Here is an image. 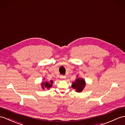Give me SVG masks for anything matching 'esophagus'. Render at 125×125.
Wrapping results in <instances>:
<instances>
[{"mask_svg":"<svg viewBox=\"0 0 125 125\" xmlns=\"http://www.w3.org/2000/svg\"><path fill=\"white\" fill-rule=\"evenodd\" d=\"M65 78H66V77H65V76H63V75H61V76H60V78H61V79H65Z\"/></svg>","mask_w":125,"mask_h":125,"instance_id":"34e87169","label":"esophagus"}]
</instances>
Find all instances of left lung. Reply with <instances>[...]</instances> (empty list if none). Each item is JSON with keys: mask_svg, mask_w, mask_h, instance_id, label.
<instances>
[{"mask_svg": "<svg viewBox=\"0 0 125 125\" xmlns=\"http://www.w3.org/2000/svg\"><path fill=\"white\" fill-rule=\"evenodd\" d=\"M86 85L85 81L83 78H78L76 80L72 83V87L76 89L77 92H81L83 91Z\"/></svg>", "mask_w": 125, "mask_h": 125, "instance_id": "1", "label": "left lung"}]
</instances>
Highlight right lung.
<instances>
[{
    "mask_svg": "<svg viewBox=\"0 0 125 125\" xmlns=\"http://www.w3.org/2000/svg\"><path fill=\"white\" fill-rule=\"evenodd\" d=\"M53 81H50V82H45V83H42V88L44 89L45 88L49 89V88H51L52 86V83H53Z\"/></svg>",
    "mask_w": 125,
    "mask_h": 125,
    "instance_id": "1",
    "label": "right lung"
}]
</instances>
